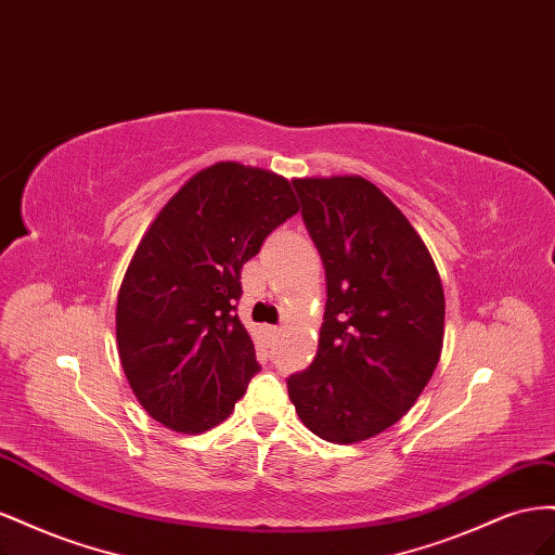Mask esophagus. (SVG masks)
I'll list each match as a JSON object with an SVG mask.
<instances>
[{
	"label": "esophagus",
	"instance_id": "obj_1",
	"mask_svg": "<svg viewBox=\"0 0 555 555\" xmlns=\"http://www.w3.org/2000/svg\"><path fill=\"white\" fill-rule=\"evenodd\" d=\"M264 335H267V337H279V335H281V327H279V325H267V327H264Z\"/></svg>",
	"mask_w": 555,
	"mask_h": 555
}]
</instances>
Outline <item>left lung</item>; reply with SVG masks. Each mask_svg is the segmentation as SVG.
<instances>
[{"instance_id":"left-lung-1","label":"left lung","mask_w":555,"mask_h":555,"mask_svg":"<svg viewBox=\"0 0 555 555\" xmlns=\"http://www.w3.org/2000/svg\"><path fill=\"white\" fill-rule=\"evenodd\" d=\"M327 283L319 353L288 376L297 416L353 444L398 423L430 382L444 344V291L404 214L362 177L295 179Z\"/></svg>"}]
</instances>
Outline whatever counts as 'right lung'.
Returning <instances> with one entry per match:
<instances>
[{
    "mask_svg": "<svg viewBox=\"0 0 555 555\" xmlns=\"http://www.w3.org/2000/svg\"><path fill=\"white\" fill-rule=\"evenodd\" d=\"M297 211L283 177L218 163L151 223L118 293L116 339L125 376L157 423L197 435L232 414L260 370L236 315L242 267Z\"/></svg>",
    "mask_w": 555,
    "mask_h": 555,
    "instance_id": "add662e5",
    "label": "right lung"
}]
</instances>
